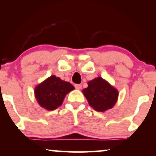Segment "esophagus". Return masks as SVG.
Instances as JSON below:
<instances>
[{"label": "esophagus", "mask_w": 156, "mask_h": 156, "mask_svg": "<svg viewBox=\"0 0 156 156\" xmlns=\"http://www.w3.org/2000/svg\"><path fill=\"white\" fill-rule=\"evenodd\" d=\"M75 87H76L77 89H81V85H80V84H75Z\"/></svg>", "instance_id": "esophagus-1"}]
</instances>
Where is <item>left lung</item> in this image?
I'll use <instances>...</instances> for the list:
<instances>
[{
	"instance_id": "obj_1",
	"label": "left lung",
	"mask_w": 156,
	"mask_h": 156,
	"mask_svg": "<svg viewBox=\"0 0 156 156\" xmlns=\"http://www.w3.org/2000/svg\"><path fill=\"white\" fill-rule=\"evenodd\" d=\"M82 92L89 104L97 112H103L113 108L117 103L118 91L101 77L88 82V87Z\"/></svg>"
}]
</instances>
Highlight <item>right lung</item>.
Returning a JSON list of instances; mask_svg holds the SVG:
<instances>
[{
  "mask_svg": "<svg viewBox=\"0 0 156 156\" xmlns=\"http://www.w3.org/2000/svg\"><path fill=\"white\" fill-rule=\"evenodd\" d=\"M74 89L69 82L51 76L35 87V98L41 107L53 111L62 104L67 93Z\"/></svg>",
  "mask_w": 156,
  "mask_h": 156,
  "instance_id": "obj_1",
  "label": "right lung"
}]
</instances>
